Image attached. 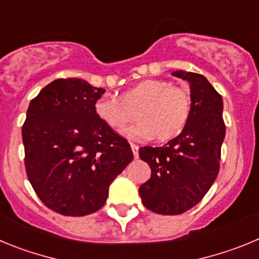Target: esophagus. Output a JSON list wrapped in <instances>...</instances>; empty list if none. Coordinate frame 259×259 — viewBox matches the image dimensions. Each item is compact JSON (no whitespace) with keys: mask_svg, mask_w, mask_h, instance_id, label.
Here are the masks:
<instances>
[{"mask_svg":"<svg viewBox=\"0 0 259 259\" xmlns=\"http://www.w3.org/2000/svg\"><path fill=\"white\" fill-rule=\"evenodd\" d=\"M130 147H132V151H133V153H134V157H138L139 147L134 143H130Z\"/></svg>","mask_w":259,"mask_h":259,"instance_id":"esophagus-1","label":"esophagus"}]
</instances>
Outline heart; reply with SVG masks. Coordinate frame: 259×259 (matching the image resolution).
I'll list each match as a JSON object with an SVG mask.
<instances>
[{
  "instance_id": "1",
  "label": "heart",
  "mask_w": 259,
  "mask_h": 259,
  "mask_svg": "<svg viewBox=\"0 0 259 259\" xmlns=\"http://www.w3.org/2000/svg\"><path fill=\"white\" fill-rule=\"evenodd\" d=\"M95 115L107 127L132 139L169 141L183 132L191 116V97L181 86L165 80H144L125 90L121 98L104 95L94 104Z\"/></svg>"
}]
</instances>
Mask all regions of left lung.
I'll use <instances>...</instances> for the list:
<instances>
[{"label": "left lung", "mask_w": 259, "mask_h": 259, "mask_svg": "<svg viewBox=\"0 0 259 259\" xmlns=\"http://www.w3.org/2000/svg\"><path fill=\"white\" fill-rule=\"evenodd\" d=\"M190 82L191 116L183 132L162 147H141L139 157L151 167V178L139 187L147 209L176 215L201 201L220 171L226 135L223 101L199 73L173 72Z\"/></svg>", "instance_id": "left-lung-1"}]
</instances>
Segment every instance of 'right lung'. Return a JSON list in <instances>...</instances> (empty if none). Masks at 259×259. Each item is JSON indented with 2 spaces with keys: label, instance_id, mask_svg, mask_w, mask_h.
I'll use <instances>...</instances> for the list:
<instances>
[{
  "label": "right lung",
  "instance_id": "right-lung-1",
  "mask_svg": "<svg viewBox=\"0 0 259 259\" xmlns=\"http://www.w3.org/2000/svg\"><path fill=\"white\" fill-rule=\"evenodd\" d=\"M104 92L81 78H58L28 107L22 127L28 179L41 201L63 215L99 210L133 160L126 139L95 115Z\"/></svg>",
  "mask_w": 259,
  "mask_h": 259
}]
</instances>
